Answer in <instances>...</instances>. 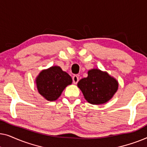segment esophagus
Segmentation results:
<instances>
[{"mask_svg":"<svg viewBox=\"0 0 147 147\" xmlns=\"http://www.w3.org/2000/svg\"><path fill=\"white\" fill-rule=\"evenodd\" d=\"M72 79H73V83L74 84H77L78 82H79V77L76 75L73 76V78H72Z\"/></svg>","mask_w":147,"mask_h":147,"instance_id":"obj_1","label":"esophagus"}]
</instances>
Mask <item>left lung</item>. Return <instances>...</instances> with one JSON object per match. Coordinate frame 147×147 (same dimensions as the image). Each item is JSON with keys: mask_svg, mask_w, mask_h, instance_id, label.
Segmentation results:
<instances>
[{"mask_svg": "<svg viewBox=\"0 0 147 147\" xmlns=\"http://www.w3.org/2000/svg\"><path fill=\"white\" fill-rule=\"evenodd\" d=\"M84 98L92 104H102L109 101L117 91L118 82L107 72L98 69H90L88 77L78 83Z\"/></svg>", "mask_w": 147, "mask_h": 147, "instance_id": "1", "label": "left lung"}]
</instances>
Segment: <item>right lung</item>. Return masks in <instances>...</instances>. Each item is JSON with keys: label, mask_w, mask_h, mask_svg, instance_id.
Listing matches in <instances>:
<instances>
[{"label": "right lung", "mask_w": 147, "mask_h": 147, "mask_svg": "<svg viewBox=\"0 0 147 147\" xmlns=\"http://www.w3.org/2000/svg\"><path fill=\"white\" fill-rule=\"evenodd\" d=\"M39 93L48 101H55L62 92L72 83L69 74L59 66H52L42 70L35 80Z\"/></svg>", "instance_id": "1"}]
</instances>
